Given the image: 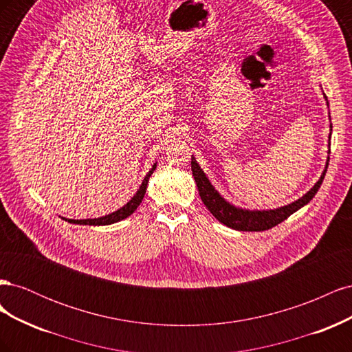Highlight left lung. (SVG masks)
Masks as SVG:
<instances>
[{"label": "left lung", "instance_id": "obj_1", "mask_svg": "<svg viewBox=\"0 0 352 352\" xmlns=\"http://www.w3.org/2000/svg\"><path fill=\"white\" fill-rule=\"evenodd\" d=\"M324 98L327 101V97ZM330 131H332V124H330ZM329 140H330V135H329ZM329 154H330V150H329ZM327 166H329V157L326 162V167L323 170L320 179L317 180V184L308 190L305 195H302L300 199L291 202V204L274 208V210H245V208L232 206L230 202H228L217 192L216 188L211 185L208 177L206 176L204 172H202V168L197 163L195 157H192V162H190V168H192V175L197 182L199 197L202 202H204V206L208 208V211L220 223H223V225H226L228 228H232L235 230H243V232H261V230L272 229L276 225L282 223L283 220H286L291 214H294L295 211L308 204V202H310L313 197L317 194L318 188H320L324 175L327 172Z\"/></svg>", "mask_w": 352, "mask_h": 352}]
</instances>
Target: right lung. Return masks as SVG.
Here are the masks:
<instances>
[{
	"label": "right lung",
	"mask_w": 352,
	"mask_h": 352,
	"mask_svg": "<svg viewBox=\"0 0 352 352\" xmlns=\"http://www.w3.org/2000/svg\"><path fill=\"white\" fill-rule=\"evenodd\" d=\"M157 167V163H154L153 168L150 170V172L146 173V176L144 177L142 180V185L140 186V189H138V192L132 197V199L127 202L126 206H123L122 208H119L117 211L111 212V214H107V216H102V217H98V219H85V220H74V219H65L61 217L63 220H66L69 223H73V225H89V226H107V225H113V223H117L126 217H129L132 212L140 207V204L144 199V195L146 192V185H148V179H150V176L154 173V170Z\"/></svg>",
	"instance_id": "1"
}]
</instances>
